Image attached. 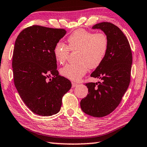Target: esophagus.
<instances>
[{
	"mask_svg": "<svg viewBox=\"0 0 147 147\" xmlns=\"http://www.w3.org/2000/svg\"><path fill=\"white\" fill-rule=\"evenodd\" d=\"M77 86H78V84L76 83L72 82V88H75V87Z\"/></svg>",
	"mask_w": 147,
	"mask_h": 147,
	"instance_id": "obj_1",
	"label": "esophagus"
}]
</instances>
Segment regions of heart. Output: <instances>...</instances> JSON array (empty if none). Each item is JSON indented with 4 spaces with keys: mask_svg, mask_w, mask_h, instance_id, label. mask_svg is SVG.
<instances>
[{
    "mask_svg": "<svg viewBox=\"0 0 147 147\" xmlns=\"http://www.w3.org/2000/svg\"><path fill=\"white\" fill-rule=\"evenodd\" d=\"M108 39L103 33H95L79 29L71 34L67 38V46L59 42L54 47V54L60 63L66 61L71 51H80L79 63L65 65L60 71L66 78L78 81L86 73L89 66L95 68L100 64L108 49Z\"/></svg>",
    "mask_w": 147,
    "mask_h": 147,
    "instance_id": "b5f03b06",
    "label": "heart"
}]
</instances>
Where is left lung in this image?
Returning <instances> with one entry per match:
<instances>
[{"label": "left lung", "mask_w": 147, "mask_h": 147, "mask_svg": "<svg viewBox=\"0 0 147 147\" xmlns=\"http://www.w3.org/2000/svg\"><path fill=\"white\" fill-rule=\"evenodd\" d=\"M92 29L102 30L108 39V49L102 63L91 74L102 82L86 83L88 93L80 102L85 114L102 117L111 114L119 104L130 82L132 53L123 32L107 22L98 23Z\"/></svg>", "instance_id": "8db88e82"}]
</instances>
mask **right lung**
I'll return each mask as SVG.
<instances>
[{"label": "right lung", "instance_id": "1", "mask_svg": "<svg viewBox=\"0 0 147 147\" xmlns=\"http://www.w3.org/2000/svg\"><path fill=\"white\" fill-rule=\"evenodd\" d=\"M66 33L64 29L34 25L16 40L12 56L16 88L33 113L49 116L61 110L62 98L71 83L59 75L55 45Z\"/></svg>", "mask_w": 147, "mask_h": 147}]
</instances>
